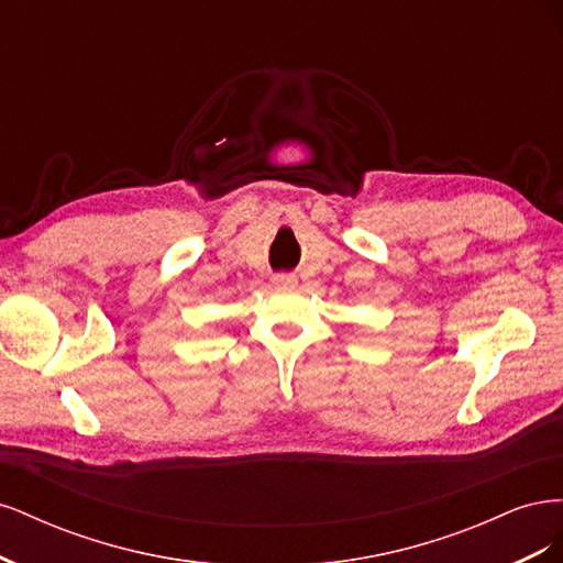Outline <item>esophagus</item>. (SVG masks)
Instances as JSON below:
<instances>
[{"instance_id":"1","label":"esophagus","mask_w":563,"mask_h":563,"mask_svg":"<svg viewBox=\"0 0 563 563\" xmlns=\"http://www.w3.org/2000/svg\"><path fill=\"white\" fill-rule=\"evenodd\" d=\"M296 282L298 279L294 275H275V277H272V284H275L277 288H294Z\"/></svg>"}]
</instances>
